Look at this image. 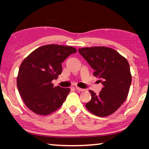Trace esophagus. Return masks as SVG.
Returning a JSON list of instances; mask_svg holds the SVG:
<instances>
[{
	"label": "esophagus",
	"instance_id": "esophagus-1",
	"mask_svg": "<svg viewBox=\"0 0 149 149\" xmlns=\"http://www.w3.org/2000/svg\"><path fill=\"white\" fill-rule=\"evenodd\" d=\"M76 90L77 91H84L85 89H81V88H79L78 87H76Z\"/></svg>",
	"mask_w": 149,
	"mask_h": 149
}]
</instances>
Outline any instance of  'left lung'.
I'll list each match as a JSON object with an SVG mask.
<instances>
[{"mask_svg": "<svg viewBox=\"0 0 149 149\" xmlns=\"http://www.w3.org/2000/svg\"><path fill=\"white\" fill-rule=\"evenodd\" d=\"M95 70L93 75L101 79L102 91L97 95L90 90L91 99L85 107L95 116L105 117L116 112L127 99L132 74L127 59L107 47H85L78 50Z\"/></svg>", "mask_w": 149, "mask_h": 149, "instance_id": "8db88e82", "label": "left lung"}]
</instances>
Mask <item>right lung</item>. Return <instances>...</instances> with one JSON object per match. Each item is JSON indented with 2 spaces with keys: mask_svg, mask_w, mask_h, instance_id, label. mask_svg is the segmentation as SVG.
<instances>
[{
  "mask_svg": "<svg viewBox=\"0 0 149 149\" xmlns=\"http://www.w3.org/2000/svg\"><path fill=\"white\" fill-rule=\"evenodd\" d=\"M76 52L73 47L47 45L37 48L23 60L17 74V87L29 110L46 116L61 107L70 89L54 87L52 81L61 74L64 60Z\"/></svg>",
  "mask_w": 149,
  "mask_h": 149,
  "instance_id": "add662e5",
  "label": "right lung"
}]
</instances>
